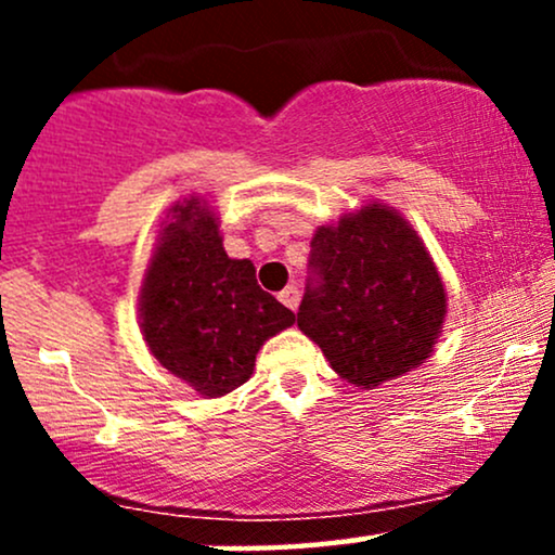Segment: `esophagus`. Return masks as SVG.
Here are the masks:
<instances>
[{"instance_id":"obj_1","label":"esophagus","mask_w":555,"mask_h":555,"mask_svg":"<svg viewBox=\"0 0 555 555\" xmlns=\"http://www.w3.org/2000/svg\"><path fill=\"white\" fill-rule=\"evenodd\" d=\"M279 299H282V305H286V308H289V310H297L299 289H297L295 284H289V286H286V289L279 292Z\"/></svg>"}]
</instances>
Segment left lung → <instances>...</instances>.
I'll return each mask as SVG.
<instances>
[{
    "label": "left lung",
    "instance_id": "8db88e82",
    "mask_svg": "<svg viewBox=\"0 0 555 555\" xmlns=\"http://www.w3.org/2000/svg\"><path fill=\"white\" fill-rule=\"evenodd\" d=\"M308 273L297 326L344 380L373 388L430 358L446 315L443 282L397 211L371 203L318 229Z\"/></svg>",
    "mask_w": 555,
    "mask_h": 555
}]
</instances>
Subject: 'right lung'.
Instances as JSON below:
<instances>
[{"instance_id":"right-lung-1","label":"right lung","mask_w":555,"mask_h":555,"mask_svg":"<svg viewBox=\"0 0 555 555\" xmlns=\"http://www.w3.org/2000/svg\"><path fill=\"white\" fill-rule=\"evenodd\" d=\"M295 313L258 286L256 266L224 253L219 224L201 201L171 208L143 289L140 326L154 358L203 397L245 384L269 336Z\"/></svg>"}]
</instances>
